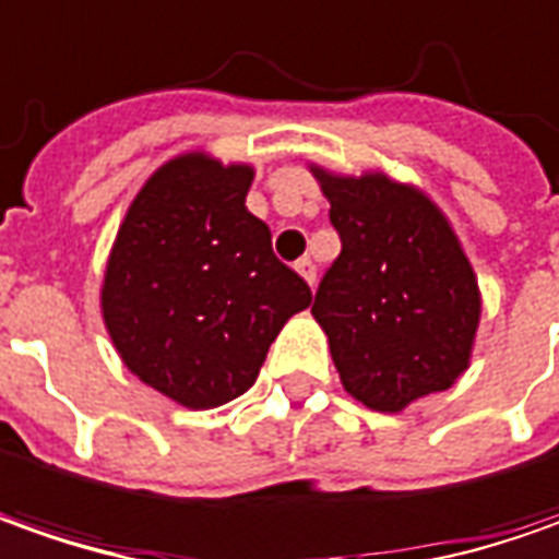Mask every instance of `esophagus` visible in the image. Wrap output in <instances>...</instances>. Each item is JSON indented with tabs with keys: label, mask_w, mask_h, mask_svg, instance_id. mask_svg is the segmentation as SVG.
Instances as JSON below:
<instances>
[{
	"label": "esophagus",
	"mask_w": 559,
	"mask_h": 559,
	"mask_svg": "<svg viewBox=\"0 0 559 559\" xmlns=\"http://www.w3.org/2000/svg\"><path fill=\"white\" fill-rule=\"evenodd\" d=\"M294 269H297L299 275H302V281H306L309 287H316V265H312V260H309V257H302V260H299Z\"/></svg>",
	"instance_id": "34e87169"
}]
</instances>
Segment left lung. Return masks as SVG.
I'll return each instance as SVG.
<instances>
[{
    "mask_svg": "<svg viewBox=\"0 0 559 559\" xmlns=\"http://www.w3.org/2000/svg\"><path fill=\"white\" fill-rule=\"evenodd\" d=\"M309 173L343 241L312 302L343 390L399 414L454 386L471 368L483 294L449 216L383 169Z\"/></svg>",
    "mask_w": 559,
    "mask_h": 559,
    "instance_id": "obj_1",
    "label": "left lung"
}]
</instances>
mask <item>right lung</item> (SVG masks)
Returning <instances> with one entry per match:
<instances>
[{
  "label": "right lung",
  "instance_id": "right-lung-1",
  "mask_svg": "<svg viewBox=\"0 0 559 559\" xmlns=\"http://www.w3.org/2000/svg\"><path fill=\"white\" fill-rule=\"evenodd\" d=\"M253 164L185 151L139 188L102 281V318L123 365L176 405L219 408L247 393L269 346L312 290L275 260L243 201Z\"/></svg>",
  "mask_w": 559,
  "mask_h": 559
}]
</instances>
